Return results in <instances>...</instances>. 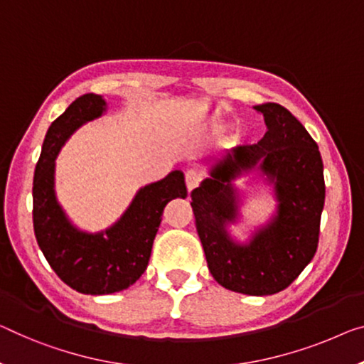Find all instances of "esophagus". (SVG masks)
I'll use <instances>...</instances> for the list:
<instances>
[{"label":"esophagus","instance_id":"esophagus-1","mask_svg":"<svg viewBox=\"0 0 364 364\" xmlns=\"http://www.w3.org/2000/svg\"><path fill=\"white\" fill-rule=\"evenodd\" d=\"M200 181H201V177H200V174H198L197 171H195V169L187 171V174H186V183H187V190H188V192H192V190L197 188Z\"/></svg>","mask_w":364,"mask_h":364}]
</instances>
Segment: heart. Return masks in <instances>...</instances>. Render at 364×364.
<instances>
[{
  "label": "heart",
  "mask_w": 364,
  "mask_h": 364,
  "mask_svg": "<svg viewBox=\"0 0 364 364\" xmlns=\"http://www.w3.org/2000/svg\"><path fill=\"white\" fill-rule=\"evenodd\" d=\"M220 130H221V127H220Z\"/></svg>",
  "instance_id": "b5f03b06"
}]
</instances>
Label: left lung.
Segmentation results:
<instances>
[{
    "mask_svg": "<svg viewBox=\"0 0 364 364\" xmlns=\"http://www.w3.org/2000/svg\"><path fill=\"white\" fill-rule=\"evenodd\" d=\"M254 109L264 115V138L213 156L190 205L216 282L236 293L267 296L288 288L314 257L326 183L317 143L291 112L273 102ZM250 173L271 188L276 206L239 240L232 226L243 222L247 196L237 181Z\"/></svg>",
    "mask_w": 364,
    "mask_h": 364,
    "instance_id": "obj_1",
    "label": "left lung"
}]
</instances>
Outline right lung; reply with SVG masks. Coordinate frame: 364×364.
<instances>
[{"label": "right lung", "mask_w": 364, "mask_h": 364, "mask_svg": "<svg viewBox=\"0 0 364 364\" xmlns=\"http://www.w3.org/2000/svg\"><path fill=\"white\" fill-rule=\"evenodd\" d=\"M99 94L77 97L50 125L33 174V231L53 272L82 294H112L132 287L146 270L163 211L171 200L187 198L186 177L172 171L139 187L119 220L100 231L76 226L55 192V161L77 128L107 112Z\"/></svg>", "instance_id": "right-lung-1"}]
</instances>
